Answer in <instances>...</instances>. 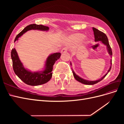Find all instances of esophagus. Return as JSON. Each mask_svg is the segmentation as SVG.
I'll use <instances>...</instances> for the list:
<instances>
[{"label": "esophagus", "instance_id": "1", "mask_svg": "<svg viewBox=\"0 0 124 124\" xmlns=\"http://www.w3.org/2000/svg\"><path fill=\"white\" fill-rule=\"evenodd\" d=\"M67 52V48L65 47V48H63L62 49L61 51V53H65L66 52Z\"/></svg>", "mask_w": 124, "mask_h": 124}]
</instances>
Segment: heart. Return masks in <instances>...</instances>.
Wrapping results in <instances>:
<instances>
[{
  "instance_id": "heart-1",
  "label": "heart",
  "mask_w": 124,
  "mask_h": 124,
  "mask_svg": "<svg viewBox=\"0 0 124 124\" xmlns=\"http://www.w3.org/2000/svg\"><path fill=\"white\" fill-rule=\"evenodd\" d=\"M68 41L73 44H78L81 41L84 43L87 42V38H84V35L81 33H74L68 37Z\"/></svg>"
}]
</instances>
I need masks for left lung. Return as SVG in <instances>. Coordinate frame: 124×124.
I'll return each mask as SVG.
<instances>
[{
	"label": "left lung",
	"mask_w": 124,
	"mask_h": 124,
	"mask_svg": "<svg viewBox=\"0 0 124 124\" xmlns=\"http://www.w3.org/2000/svg\"><path fill=\"white\" fill-rule=\"evenodd\" d=\"M93 33H94V36H95V41L96 42H100L102 43V44H103L105 46H107V49L108 51V54H109L111 56V57L112 58V49L110 47V46L109 44V43H108V37L106 36V35L103 32L100 31H99L98 29H97L94 27H93ZM110 63H111V66L109 69L108 70L107 73L104 75L103 77H102L101 78H100V79L98 80H96V81H89V80H85L84 78H81L80 77H79L74 72V71H73V70L72 68V73L73 74V77L74 78H76V80H77L79 82H81V83L84 84H86V85H93L97 83H98L99 82L101 81L103 79V78H104V77H106L107 75L108 74V73L109 72V71H110L111 69V65H112V59H111V61H110ZM70 65L72 66V63L70 62Z\"/></svg>",
	"instance_id": "1"
}]
</instances>
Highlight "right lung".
Returning a JSON list of instances; mask_svg holds the SVG:
<instances>
[{
  "instance_id": "right-lung-1",
  "label": "right lung",
  "mask_w": 124,
  "mask_h": 124,
  "mask_svg": "<svg viewBox=\"0 0 124 124\" xmlns=\"http://www.w3.org/2000/svg\"><path fill=\"white\" fill-rule=\"evenodd\" d=\"M31 30L47 31L49 30L47 26L35 24H31L26 27L16 36L14 42L18 41V38L24 33ZM61 53H55L50 54L46 58L44 67L41 71L32 72L31 70L25 68L18 57L16 48H13L11 51V56L12 60L13 68L15 73L20 79L26 84L31 86H38L47 83L52 77V71L53 65L57 59L61 57Z\"/></svg>"
}]
</instances>
